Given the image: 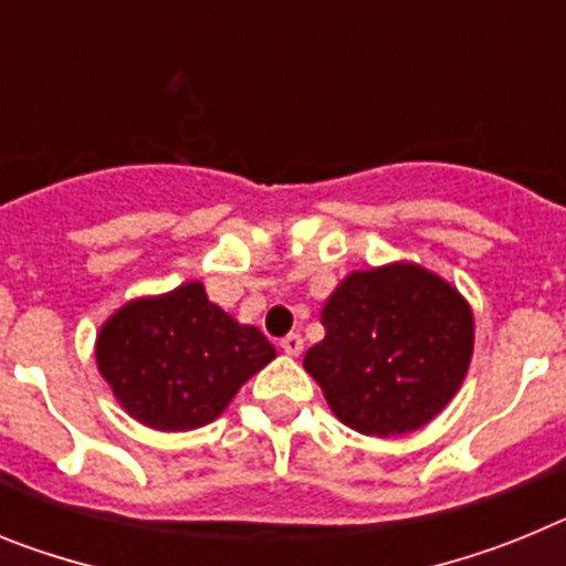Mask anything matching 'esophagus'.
Returning <instances> with one entry per match:
<instances>
[{"instance_id":"obj_1","label":"esophagus","mask_w":566,"mask_h":566,"mask_svg":"<svg viewBox=\"0 0 566 566\" xmlns=\"http://www.w3.org/2000/svg\"><path fill=\"white\" fill-rule=\"evenodd\" d=\"M280 348H283V352L289 354V357H297L300 352H303V337H300V334H286V337L280 339Z\"/></svg>"}]
</instances>
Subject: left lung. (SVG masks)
<instances>
[{"instance_id":"obj_1","label":"left lung","mask_w":566,"mask_h":566,"mask_svg":"<svg viewBox=\"0 0 566 566\" xmlns=\"http://www.w3.org/2000/svg\"><path fill=\"white\" fill-rule=\"evenodd\" d=\"M326 337L306 352L328 408L365 437H399L457 397L473 354L462 294L417 263L352 272L326 300Z\"/></svg>"}]
</instances>
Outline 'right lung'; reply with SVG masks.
<instances>
[{"instance_id":"obj_1","label":"right lung","mask_w":566,"mask_h":566,"mask_svg":"<svg viewBox=\"0 0 566 566\" xmlns=\"http://www.w3.org/2000/svg\"><path fill=\"white\" fill-rule=\"evenodd\" d=\"M274 357V345L209 303L198 280L161 297L129 300L96 339L98 371L115 399L155 431L209 424Z\"/></svg>"}]
</instances>
